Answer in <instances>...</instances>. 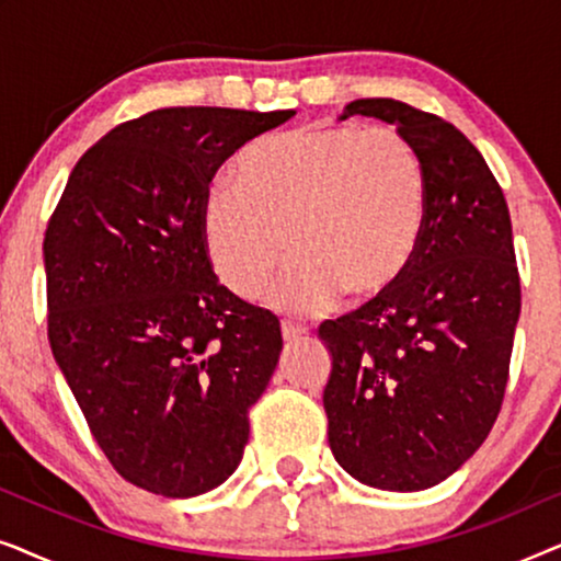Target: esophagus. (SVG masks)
<instances>
[{
	"mask_svg": "<svg viewBox=\"0 0 561 561\" xmlns=\"http://www.w3.org/2000/svg\"><path fill=\"white\" fill-rule=\"evenodd\" d=\"M280 334H283V340H286V342H296L306 334V329L301 324H290V321H283Z\"/></svg>",
	"mask_w": 561,
	"mask_h": 561,
	"instance_id": "34e87169",
	"label": "esophagus"
}]
</instances>
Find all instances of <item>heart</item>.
<instances>
[{
	"label": "heart",
	"instance_id": "b5f03b06",
	"mask_svg": "<svg viewBox=\"0 0 561 561\" xmlns=\"http://www.w3.org/2000/svg\"><path fill=\"white\" fill-rule=\"evenodd\" d=\"M428 171L393 127L317 122L252 142L237 181L202 202V240L217 278L252 298L290 248L294 263L267 301L298 317L347 296L370 304L393 290L419 255L428 219Z\"/></svg>",
	"mask_w": 561,
	"mask_h": 561
}]
</instances>
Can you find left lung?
Segmentation results:
<instances>
[{
    "mask_svg": "<svg viewBox=\"0 0 561 561\" xmlns=\"http://www.w3.org/2000/svg\"><path fill=\"white\" fill-rule=\"evenodd\" d=\"M352 114L396 125L428 171L419 255L393 290L319 327L332 352L329 447L365 485L426 490L457 472L501 413L520 313V278L503 188L447 119L396 99Z\"/></svg>",
    "mask_w": 561,
    "mask_h": 561,
    "instance_id": "left-lung-1",
    "label": "left lung"
}]
</instances>
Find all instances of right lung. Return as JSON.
<instances>
[{
	"mask_svg": "<svg viewBox=\"0 0 561 561\" xmlns=\"http://www.w3.org/2000/svg\"><path fill=\"white\" fill-rule=\"evenodd\" d=\"M294 110L168 106L83 152L45 229L48 340L114 470L163 497L240 465L283 350L271 311L221 286L202 240L219 165Z\"/></svg>",
	"mask_w": 561,
	"mask_h": 561,
	"instance_id": "obj_1",
	"label": "right lung"
}]
</instances>
